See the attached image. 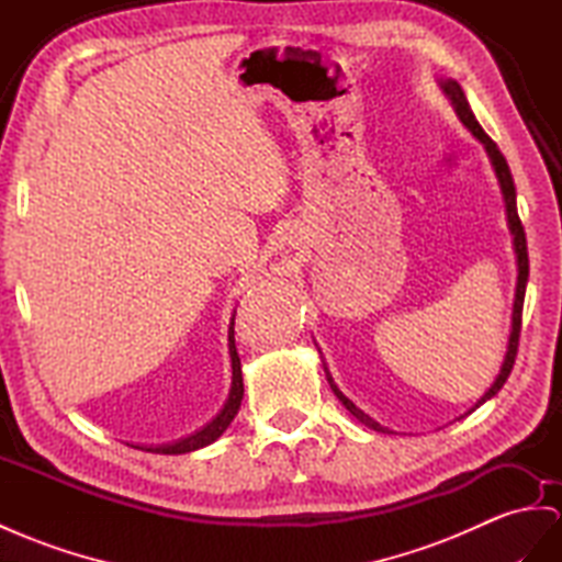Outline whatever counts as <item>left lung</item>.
Here are the masks:
<instances>
[{"instance_id": "left-lung-1", "label": "left lung", "mask_w": 562, "mask_h": 562, "mask_svg": "<svg viewBox=\"0 0 562 562\" xmlns=\"http://www.w3.org/2000/svg\"><path fill=\"white\" fill-rule=\"evenodd\" d=\"M441 88H443V92H446V94L451 97V102H453V106H456V113L460 116V121H463V123L470 127V133H472L474 137L482 139V144L486 147L488 156H492V164H494V168H496V176H498L501 190H503V199H506L508 223H510V233H513V241H515V254H517V290H515V304H513V333H510V339H508V353H506V361H503V368H501V372H498L496 382L492 384V390H488V392L477 401V406H482L486 398H492V396H496V394L501 392V386L506 384V380H508V375H510V370H513V366H515L517 344H520V329H522L525 286H527V278H529L527 237H525V227H522L520 215H517V204H515V182H513V176H510V168H508V164H506V156H503V154L498 151L496 142L482 131V125L477 123V119H474V113H472V109H470V104H468V97H465L463 88H460V85H458L456 80H446V82H441ZM325 372H327V368H325ZM327 382H329V386H333V392L337 394V398H339L341 404L347 406V411L353 415V418H358V420H361V423H363L366 427H370V429H375V431H386L382 425H378L375 420L368 418V415H366L361 408H356V406L351 404V401L337 390V384L333 382V378H329V372H327ZM477 406H474V408H477ZM474 408H472V411H474Z\"/></svg>"}]
</instances>
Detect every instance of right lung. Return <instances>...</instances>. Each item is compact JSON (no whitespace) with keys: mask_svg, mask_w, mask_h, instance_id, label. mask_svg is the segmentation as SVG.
Wrapping results in <instances>:
<instances>
[{"mask_svg":"<svg viewBox=\"0 0 562 562\" xmlns=\"http://www.w3.org/2000/svg\"><path fill=\"white\" fill-rule=\"evenodd\" d=\"M229 356H233V390H229L227 396V404L223 406V411L215 415V418L204 427L199 429L196 435L180 439L176 443H168V446H158V449H147V451H156V453H190L201 449V446H209L211 441L218 439L223 431L227 429V425L235 420V415L239 411L241 404V396H244V382H241V363H239V356H237V347H235V318L233 325H229Z\"/></svg>","mask_w":562,"mask_h":562,"instance_id":"1","label":"right lung"}]
</instances>
